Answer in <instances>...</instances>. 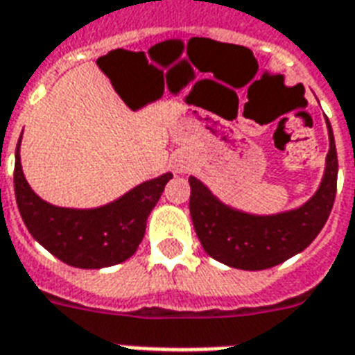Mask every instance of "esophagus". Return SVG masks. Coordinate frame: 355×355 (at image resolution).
I'll return each instance as SVG.
<instances>
[{"label":"esophagus","mask_w":355,"mask_h":355,"mask_svg":"<svg viewBox=\"0 0 355 355\" xmlns=\"http://www.w3.org/2000/svg\"><path fill=\"white\" fill-rule=\"evenodd\" d=\"M174 168L178 174H187L189 170H191V164H189V161L185 157H180V159H175Z\"/></svg>","instance_id":"34e87169"}]
</instances>
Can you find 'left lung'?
Masks as SVG:
<instances>
[{
	"instance_id": "1",
	"label": "left lung",
	"mask_w": 355,
	"mask_h": 355,
	"mask_svg": "<svg viewBox=\"0 0 355 355\" xmlns=\"http://www.w3.org/2000/svg\"><path fill=\"white\" fill-rule=\"evenodd\" d=\"M329 151L318 191L303 206L275 215H252L226 206L209 189L189 178V209L207 254L230 268L258 271L282 263L307 249L326 225L337 193V149L329 121Z\"/></svg>"
}]
</instances>
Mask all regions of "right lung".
Returning <instances> with one entry per match:
<instances>
[{
	"instance_id": "add662e5",
	"label": "right lung",
	"mask_w": 355,
	"mask_h": 355,
	"mask_svg": "<svg viewBox=\"0 0 355 355\" xmlns=\"http://www.w3.org/2000/svg\"><path fill=\"white\" fill-rule=\"evenodd\" d=\"M20 140L15 155V194L29 234L48 252L73 268H108L132 257L146 234L149 213L172 174L166 172L144 181L106 206L93 209L58 207L37 196L24 178Z\"/></svg>"
}]
</instances>
